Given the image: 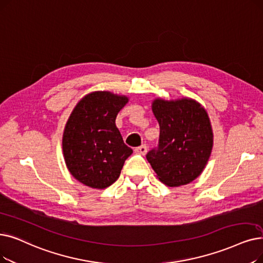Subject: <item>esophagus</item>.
Returning a JSON list of instances; mask_svg holds the SVG:
<instances>
[{
    "label": "esophagus",
    "instance_id": "34e87169",
    "mask_svg": "<svg viewBox=\"0 0 263 263\" xmlns=\"http://www.w3.org/2000/svg\"><path fill=\"white\" fill-rule=\"evenodd\" d=\"M135 153L136 154H140V155H146L147 153V146L144 144V145H141L140 147H136L135 148Z\"/></svg>",
    "mask_w": 263,
    "mask_h": 263
}]
</instances>
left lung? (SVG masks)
Wrapping results in <instances>:
<instances>
[{
  "label": "left lung",
  "mask_w": 263,
  "mask_h": 263,
  "mask_svg": "<svg viewBox=\"0 0 263 263\" xmlns=\"http://www.w3.org/2000/svg\"><path fill=\"white\" fill-rule=\"evenodd\" d=\"M153 111L160 125L158 147L146 158L158 178L168 187L187 185L206 165L213 131L206 110L191 99H156Z\"/></svg>",
  "instance_id": "left-lung-1"
}]
</instances>
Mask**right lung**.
<instances>
[{"label":"right lung","mask_w":263,"mask_h":263,"mask_svg":"<svg viewBox=\"0 0 263 263\" xmlns=\"http://www.w3.org/2000/svg\"><path fill=\"white\" fill-rule=\"evenodd\" d=\"M124 96L96 91L78 102L63 132L62 148L70 173L82 184L104 189L115 182L133 153L116 127Z\"/></svg>","instance_id":"add662e5"}]
</instances>
